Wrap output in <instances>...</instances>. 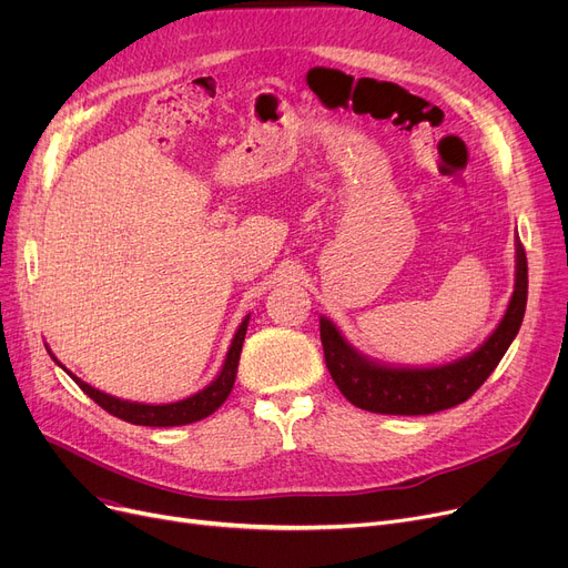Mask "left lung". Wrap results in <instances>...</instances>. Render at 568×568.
<instances>
[{"label":"left lung","mask_w":568,"mask_h":568,"mask_svg":"<svg viewBox=\"0 0 568 568\" xmlns=\"http://www.w3.org/2000/svg\"><path fill=\"white\" fill-rule=\"evenodd\" d=\"M527 306V257L516 236V283L511 302L495 332L460 359L442 366H389L356 349L329 317H320L324 362L341 394L375 414H433L465 403L520 332Z\"/></svg>","instance_id":"left-lung-1"}]
</instances>
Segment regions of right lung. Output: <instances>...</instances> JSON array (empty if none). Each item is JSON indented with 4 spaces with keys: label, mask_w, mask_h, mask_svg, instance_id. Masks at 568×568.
Returning a JSON list of instances; mask_svg holds the SVG:
<instances>
[{
    "label": "right lung",
    "mask_w": 568,
    "mask_h": 568,
    "mask_svg": "<svg viewBox=\"0 0 568 568\" xmlns=\"http://www.w3.org/2000/svg\"><path fill=\"white\" fill-rule=\"evenodd\" d=\"M248 320L251 315H246L239 324V329L230 343V349L225 354V362L221 373L212 379V384H206L204 389H200L197 394L184 398V400H176V403H163V405H152V403H135V400H124V398H116L110 394H103L99 389H94L92 384L82 382L80 377H75L71 371H67L62 364L57 362V356L50 352V347L45 345V349L50 352L52 362L64 368L71 379L80 386V389L92 398L94 403H99L105 412H110L116 419H124L133 426H152V428H168V426H186V424H195L204 416L214 414L230 396L234 379H236V366H239V354H242V345L246 338V329H248Z\"/></svg>",
    "instance_id": "obj_1"
}]
</instances>
